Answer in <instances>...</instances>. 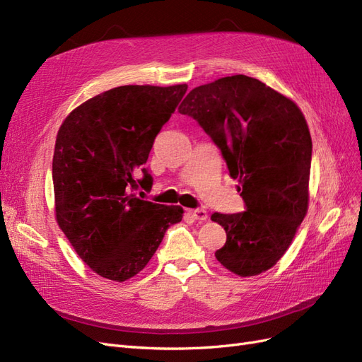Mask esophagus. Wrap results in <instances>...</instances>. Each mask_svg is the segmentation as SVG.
<instances>
[{
    "label": "esophagus",
    "mask_w": 362,
    "mask_h": 362,
    "mask_svg": "<svg viewBox=\"0 0 362 362\" xmlns=\"http://www.w3.org/2000/svg\"><path fill=\"white\" fill-rule=\"evenodd\" d=\"M187 213L192 218H194V221H201V222H204V221H206L208 218V214H206V211L205 210H202V208H198V210H192V208H189Z\"/></svg>",
    "instance_id": "34e87169"
}]
</instances>
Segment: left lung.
I'll list each match as a JSON object with an SVG mask.
<instances>
[{"mask_svg": "<svg viewBox=\"0 0 362 362\" xmlns=\"http://www.w3.org/2000/svg\"><path fill=\"white\" fill-rule=\"evenodd\" d=\"M178 110L221 148L246 204L243 213L211 216L226 231L217 261L243 278L272 269L308 211L313 141L300 108L257 78L233 75L194 87Z\"/></svg>", "mask_w": 362, "mask_h": 362, "instance_id": "left-lung-1", "label": "left lung"}]
</instances>
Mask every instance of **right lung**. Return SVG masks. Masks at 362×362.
<instances>
[{
    "mask_svg": "<svg viewBox=\"0 0 362 362\" xmlns=\"http://www.w3.org/2000/svg\"><path fill=\"white\" fill-rule=\"evenodd\" d=\"M187 84L119 86L80 104L57 133L52 157L56 221L78 257L98 275L124 282L156 254L180 205L131 193L152 184L144 168L161 127ZM144 172V178L135 175Z\"/></svg>",
    "mask_w": 362,
    "mask_h": 362,
    "instance_id": "obj_1",
    "label": "right lung"
}]
</instances>
